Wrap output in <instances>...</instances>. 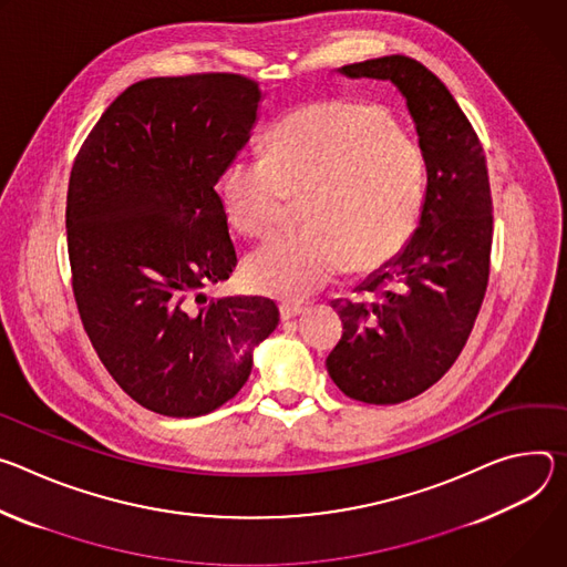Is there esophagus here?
I'll return each mask as SVG.
<instances>
[{"label": "esophagus", "mask_w": 567, "mask_h": 567, "mask_svg": "<svg viewBox=\"0 0 567 567\" xmlns=\"http://www.w3.org/2000/svg\"><path fill=\"white\" fill-rule=\"evenodd\" d=\"M303 310H306V308L299 306V303H288V301L279 303V316H281V320H292V318L301 316Z\"/></svg>", "instance_id": "esophagus-1"}]
</instances>
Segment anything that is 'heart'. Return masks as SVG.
<instances>
[{
	"instance_id": "heart-1",
	"label": "heart",
	"mask_w": 567,
	"mask_h": 567,
	"mask_svg": "<svg viewBox=\"0 0 567 567\" xmlns=\"http://www.w3.org/2000/svg\"><path fill=\"white\" fill-rule=\"evenodd\" d=\"M427 196L425 153L388 107L312 101L288 112L268 137V157H236L223 177L229 223L249 238L284 227L303 205V231L251 251L245 279L257 292L303 299L349 264L369 272L399 257Z\"/></svg>"
}]
</instances>
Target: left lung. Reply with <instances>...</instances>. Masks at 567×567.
Wrapping results in <instances>:
<instances>
[{"label":"left lung","instance_id":"left-lung-1","mask_svg":"<svg viewBox=\"0 0 567 567\" xmlns=\"http://www.w3.org/2000/svg\"><path fill=\"white\" fill-rule=\"evenodd\" d=\"M340 72L392 81L425 153L427 196L414 236L360 286L369 301H331L342 320L327 358L333 383L349 399L394 405L442 379L473 331L491 270L488 168L471 121L419 60L396 53Z\"/></svg>","mask_w":567,"mask_h":567}]
</instances>
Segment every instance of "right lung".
I'll list each match as a JSON object with an SVG mask.
<instances>
[{
	"instance_id": "obj_1",
	"label": "right lung",
	"mask_w": 567,
	"mask_h": 567,
	"mask_svg": "<svg viewBox=\"0 0 567 567\" xmlns=\"http://www.w3.org/2000/svg\"><path fill=\"white\" fill-rule=\"evenodd\" d=\"M259 101V83L243 74L140 81L103 112L72 166L65 225L83 329L116 385L164 416L234 399L251 349L279 324L272 299L203 295L238 261L216 184Z\"/></svg>"
}]
</instances>
